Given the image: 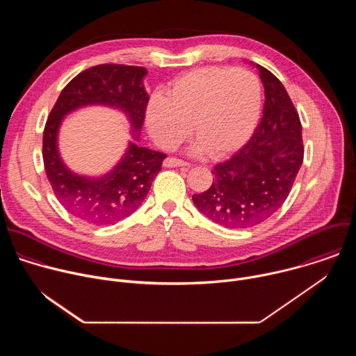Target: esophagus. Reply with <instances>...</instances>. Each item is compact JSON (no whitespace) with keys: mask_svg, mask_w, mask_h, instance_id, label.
I'll return each instance as SVG.
<instances>
[{"mask_svg":"<svg viewBox=\"0 0 356 356\" xmlns=\"http://www.w3.org/2000/svg\"><path fill=\"white\" fill-rule=\"evenodd\" d=\"M163 166H165V168H190V165H188L187 162L180 161V159H176V158H168V159H165Z\"/></svg>","mask_w":356,"mask_h":356,"instance_id":"obj_1","label":"esophagus"}]
</instances>
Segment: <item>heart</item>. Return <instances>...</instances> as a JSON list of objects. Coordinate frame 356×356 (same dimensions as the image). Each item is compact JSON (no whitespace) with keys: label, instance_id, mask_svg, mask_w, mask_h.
Masks as SVG:
<instances>
[{"label":"heart","instance_id":"b5f03b06","mask_svg":"<svg viewBox=\"0 0 356 356\" xmlns=\"http://www.w3.org/2000/svg\"><path fill=\"white\" fill-rule=\"evenodd\" d=\"M261 88L250 73L200 67L176 79L168 97L155 94L146 107V125L158 145L179 146L191 134L194 152L224 159L241 149L257 127Z\"/></svg>","mask_w":356,"mask_h":356}]
</instances>
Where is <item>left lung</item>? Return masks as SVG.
<instances>
[{
    "label": "left lung",
    "instance_id": "8db88e82",
    "mask_svg": "<svg viewBox=\"0 0 356 356\" xmlns=\"http://www.w3.org/2000/svg\"><path fill=\"white\" fill-rule=\"evenodd\" d=\"M257 67L265 87L262 120L249 142L211 170L210 188L193 195L198 211L225 228H249L276 213L304 156L301 122L284 86Z\"/></svg>",
    "mask_w": 356,
    "mask_h": 356
}]
</instances>
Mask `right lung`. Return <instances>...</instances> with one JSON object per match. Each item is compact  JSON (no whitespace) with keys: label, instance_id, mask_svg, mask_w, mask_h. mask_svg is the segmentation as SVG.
Wrapping results in <instances>:
<instances>
[{"label":"right lung","instance_id":"right-lung-1","mask_svg":"<svg viewBox=\"0 0 356 356\" xmlns=\"http://www.w3.org/2000/svg\"><path fill=\"white\" fill-rule=\"evenodd\" d=\"M145 67L98 65L77 74L60 92L43 131V165L60 204L92 225H111L135 213L162 169L166 155L129 142L121 161L104 176L73 173L62 161L58 134L63 118L86 106H107L122 111L134 139L139 140L149 95Z\"/></svg>","mask_w":356,"mask_h":356}]
</instances>
